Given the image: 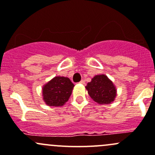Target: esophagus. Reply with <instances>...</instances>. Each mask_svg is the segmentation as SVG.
<instances>
[{"mask_svg": "<svg viewBox=\"0 0 155 155\" xmlns=\"http://www.w3.org/2000/svg\"><path fill=\"white\" fill-rule=\"evenodd\" d=\"M80 84H85V81H83V80H82V81H80Z\"/></svg>", "mask_w": 155, "mask_h": 155, "instance_id": "obj_1", "label": "esophagus"}]
</instances>
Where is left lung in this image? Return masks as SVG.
Masks as SVG:
<instances>
[{
    "mask_svg": "<svg viewBox=\"0 0 155 155\" xmlns=\"http://www.w3.org/2000/svg\"><path fill=\"white\" fill-rule=\"evenodd\" d=\"M86 89L93 100L101 105L111 104L117 96L115 86L105 74L94 76L86 86Z\"/></svg>",
    "mask_w": 155,
    "mask_h": 155,
    "instance_id": "obj_1",
    "label": "left lung"
}]
</instances>
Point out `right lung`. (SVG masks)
<instances>
[{
	"mask_svg": "<svg viewBox=\"0 0 155 155\" xmlns=\"http://www.w3.org/2000/svg\"><path fill=\"white\" fill-rule=\"evenodd\" d=\"M74 87L68 78H53L43 87V99L49 106H62L71 96Z\"/></svg>",
	"mask_w": 155,
	"mask_h": 155,
	"instance_id": "right-lung-1",
	"label": "right lung"
}]
</instances>
